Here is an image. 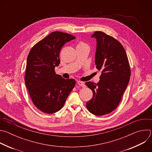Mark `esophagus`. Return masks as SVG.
Masks as SVG:
<instances>
[{
    "mask_svg": "<svg viewBox=\"0 0 152 152\" xmlns=\"http://www.w3.org/2000/svg\"><path fill=\"white\" fill-rule=\"evenodd\" d=\"M77 84H78L79 85H80V86H82V87H85V83H84L83 82H81V81H77Z\"/></svg>",
    "mask_w": 152,
    "mask_h": 152,
    "instance_id": "obj_1",
    "label": "esophagus"
}]
</instances>
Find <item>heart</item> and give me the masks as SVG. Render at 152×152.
I'll return each mask as SVG.
<instances>
[{
	"label": "heart",
	"mask_w": 152,
	"mask_h": 152,
	"mask_svg": "<svg viewBox=\"0 0 152 152\" xmlns=\"http://www.w3.org/2000/svg\"><path fill=\"white\" fill-rule=\"evenodd\" d=\"M77 47H88V46L87 45L86 43H85V42L82 41H80L78 43H77Z\"/></svg>",
	"instance_id": "b5f03b06"
}]
</instances>
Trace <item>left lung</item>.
Returning <instances> with one entry per match:
<instances>
[{
  "label": "left lung",
  "mask_w": 152,
  "mask_h": 152,
  "mask_svg": "<svg viewBox=\"0 0 152 152\" xmlns=\"http://www.w3.org/2000/svg\"><path fill=\"white\" fill-rule=\"evenodd\" d=\"M91 37L97 40L95 64L102 74L97 83H85L93 93L86 106L91 113L101 116L113 111L120 103L130 79L131 68L120 41L102 31H95Z\"/></svg>",
  "instance_id": "left-lung-1"
}]
</instances>
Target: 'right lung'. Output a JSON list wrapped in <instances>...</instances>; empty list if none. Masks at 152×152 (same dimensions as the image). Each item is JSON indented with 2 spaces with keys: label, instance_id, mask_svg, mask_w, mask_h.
I'll return each instance as SVG.
<instances>
[{
  "label": "right lung",
  "instance_id": "right-lung-1",
  "mask_svg": "<svg viewBox=\"0 0 152 152\" xmlns=\"http://www.w3.org/2000/svg\"><path fill=\"white\" fill-rule=\"evenodd\" d=\"M75 38L67 33L53 32L36 43L28 54L25 85L33 103L43 113L59 111L76 84L75 79H64L55 71L62 47Z\"/></svg>",
  "mask_w": 152,
  "mask_h": 152
}]
</instances>
